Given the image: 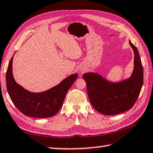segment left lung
I'll list each match as a JSON object with an SVG mask.
<instances>
[{"mask_svg": "<svg viewBox=\"0 0 153 153\" xmlns=\"http://www.w3.org/2000/svg\"><path fill=\"white\" fill-rule=\"evenodd\" d=\"M129 44L134 52V69L129 78L113 83L97 73L83 75L92 106L101 114L113 115L131 109L143 84V68L137 47Z\"/></svg>", "mask_w": 153, "mask_h": 153, "instance_id": "1", "label": "left lung"}]
</instances>
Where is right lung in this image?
<instances>
[{"mask_svg":"<svg viewBox=\"0 0 153 153\" xmlns=\"http://www.w3.org/2000/svg\"><path fill=\"white\" fill-rule=\"evenodd\" d=\"M13 56L8 65L6 81L8 95L14 105L28 117L46 118L54 116L62 107L67 92L76 80L77 74H71L47 91L30 92L15 82L13 75Z\"/></svg>","mask_w":153,"mask_h":153,"instance_id":"obj_1","label":"right lung"}]
</instances>
